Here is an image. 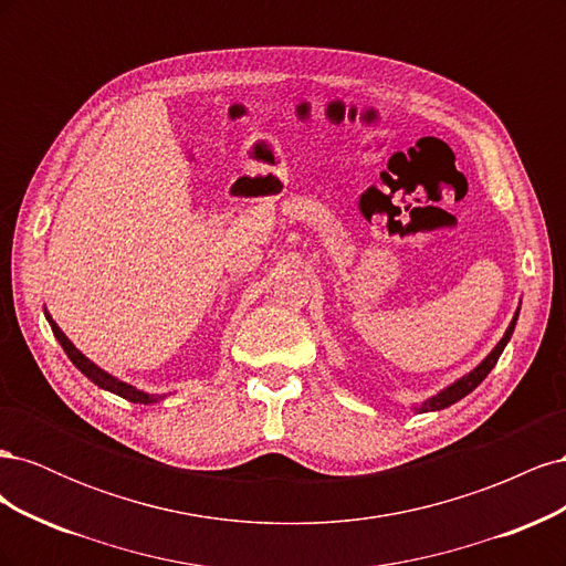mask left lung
Returning a JSON list of instances; mask_svg holds the SVG:
<instances>
[{
  "mask_svg": "<svg viewBox=\"0 0 566 566\" xmlns=\"http://www.w3.org/2000/svg\"><path fill=\"white\" fill-rule=\"evenodd\" d=\"M517 316H520V310L515 312V316H512V321H510V325H507V331H505V335L501 337L499 345H495V347L491 349V354L484 358L482 364H479L474 370H470L468 375H462V378H460V380H455L453 385L443 387L439 394H434V397H430L427 401H422L420 406H416V408H413L416 413H427V410H441V408H449L451 403L460 401L462 397H468V394H470L472 389H476V387H479V382H482V380L486 378V375L491 373V368H493L495 364H499V356L503 354V349H505V345L510 342L512 333H515Z\"/></svg>",
  "mask_w": 566,
  "mask_h": 566,
  "instance_id": "1",
  "label": "left lung"
}]
</instances>
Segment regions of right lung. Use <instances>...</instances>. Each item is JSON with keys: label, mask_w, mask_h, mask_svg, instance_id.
<instances>
[{"label": "right lung", "mask_w": 566, "mask_h": 566, "mask_svg": "<svg viewBox=\"0 0 566 566\" xmlns=\"http://www.w3.org/2000/svg\"><path fill=\"white\" fill-rule=\"evenodd\" d=\"M44 316H46V321H49V325H51V331H54V337L61 342V347H63V352L67 354V358H71V361L77 366V370H82V375H87V378H90L96 387L106 389V391H113V394H117V397H123V399H127V401H132V403H158L160 399H165V394H148V391H142V389H136V387H132V385H127V382H123V380H117L115 375L106 373L104 368H98L94 361H90V358L84 356V354L73 345L71 339L65 337V333L59 328L56 321L49 316L46 310H44Z\"/></svg>", "instance_id": "obj_1"}]
</instances>
